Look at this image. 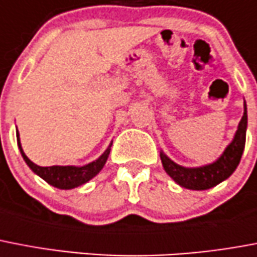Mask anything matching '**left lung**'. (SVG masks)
Returning <instances> with one entry per match:
<instances>
[{
    "instance_id": "obj_1",
    "label": "left lung",
    "mask_w": 257,
    "mask_h": 257,
    "mask_svg": "<svg viewBox=\"0 0 257 257\" xmlns=\"http://www.w3.org/2000/svg\"><path fill=\"white\" fill-rule=\"evenodd\" d=\"M247 123V104L244 100V114L240 119L233 139L216 161L200 166V167H184L171 161L163 151H161V161L164 171L171 176V179H174L175 183L188 190H208L224 182L232 175L240 163L244 146H245Z\"/></svg>"
}]
</instances>
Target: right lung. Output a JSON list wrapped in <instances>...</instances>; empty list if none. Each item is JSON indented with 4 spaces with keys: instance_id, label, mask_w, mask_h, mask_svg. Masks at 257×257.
Listing matches in <instances>:
<instances>
[{
    "instance_id": "obj_1",
    "label": "right lung",
    "mask_w": 257,
    "mask_h": 257,
    "mask_svg": "<svg viewBox=\"0 0 257 257\" xmlns=\"http://www.w3.org/2000/svg\"><path fill=\"white\" fill-rule=\"evenodd\" d=\"M17 143L18 149L21 151V155L24 158V161L26 162L30 170H32L36 175L49 183L50 186L59 188V190H71L75 187H79L82 184L87 183L89 180H91L95 175L99 174V171L103 168V166L107 162L108 154L111 150L112 142L108 145L102 155L98 159L90 162V163L85 164V166H50V167H41L37 166L36 163H33L26 155H25L24 150H22L21 141H20V133L17 130Z\"/></svg>"
}]
</instances>
